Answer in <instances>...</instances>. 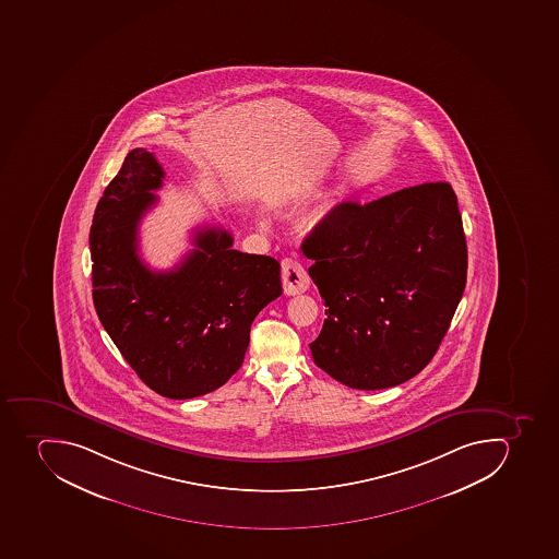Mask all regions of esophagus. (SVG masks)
<instances>
[{
  "label": "esophagus",
  "mask_w": 559,
  "mask_h": 559,
  "mask_svg": "<svg viewBox=\"0 0 559 559\" xmlns=\"http://www.w3.org/2000/svg\"><path fill=\"white\" fill-rule=\"evenodd\" d=\"M283 290L286 296H297L308 290L310 286V276L306 269L297 260L285 259L282 262Z\"/></svg>",
  "instance_id": "1"
}]
</instances>
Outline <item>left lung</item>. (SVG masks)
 Wrapping results in <instances>:
<instances>
[{"label":"left lung","instance_id":"1","mask_svg":"<svg viewBox=\"0 0 559 559\" xmlns=\"http://www.w3.org/2000/svg\"><path fill=\"white\" fill-rule=\"evenodd\" d=\"M324 299L314 365L354 390L393 388L432 361L467 277V245L448 182L334 206L305 242Z\"/></svg>","mask_w":559,"mask_h":559}]
</instances>
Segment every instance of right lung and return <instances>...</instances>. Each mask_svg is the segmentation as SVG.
Segmentation results:
<instances>
[{
  "label": "right lung",
  "mask_w": 559,
  "mask_h": 559,
  "mask_svg": "<svg viewBox=\"0 0 559 559\" xmlns=\"http://www.w3.org/2000/svg\"><path fill=\"white\" fill-rule=\"evenodd\" d=\"M165 171L154 154H127L90 228L95 311L118 350L155 393L188 400L225 384L245 361L254 317L282 296L280 262L237 251L205 226L179 265L155 273L138 257V226Z\"/></svg>",
  "instance_id": "1"
}]
</instances>
